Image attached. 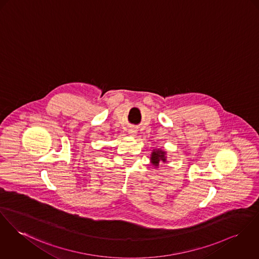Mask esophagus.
Returning <instances> with one entry per match:
<instances>
[{"mask_svg":"<svg viewBox=\"0 0 259 259\" xmlns=\"http://www.w3.org/2000/svg\"><path fill=\"white\" fill-rule=\"evenodd\" d=\"M129 134L131 136H136L137 135V130L135 128H131V129H129Z\"/></svg>","mask_w":259,"mask_h":259,"instance_id":"esophagus-1","label":"esophagus"}]
</instances>
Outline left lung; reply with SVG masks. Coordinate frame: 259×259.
Instances as JSON below:
<instances>
[{"label":"left lung","mask_w":259,"mask_h":259,"mask_svg":"<svg viewBox=\"0 0 259 259\" xmlns=\"http://www.w3.org/2000/svg\"><path fill=\"white\" fill-rule=\"evenodd\" d=\"M159 161L161 162L166 161V153L161 149H155L151 154V162L155 167H158Z\"/></svg>","instance_id":"1"}]
</instances>
